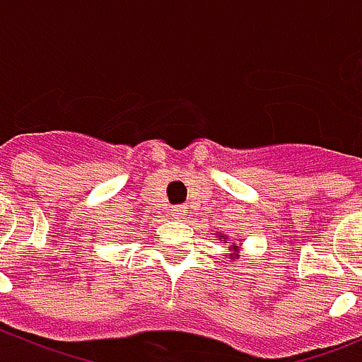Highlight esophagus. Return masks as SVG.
I'll return each mask as SVG.
<instances>
[{
  "label": "esophagus",
  "instance_id": "1",
  "mask_svg": "<svg viewBox=\"0 0 362 362\" xmlns=\"http://www.w3.org/2000/svg\"><path fill=\"white\" fill-rule=\"evenodd\" d=\"M172 214H174V216H178V218H182V216L186 214V206H184V204H178V206H172Z\"/></svg>",
  "mask_w": 362,
  "mask_h": 362
}]
</instances>
